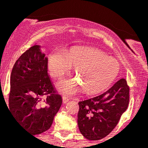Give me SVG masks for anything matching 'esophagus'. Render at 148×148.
<instances>
[{
  "instance_id": "obj_1",
  "label": "esophagus",
  "mask_w": 148,
  "mask_h": 148,
  "mask_svg": "<svg viewBox=\"0 0 148 148\" xmlns=\"http://www.w3.org/2000/svg\"><path fill=\"white\" fill-rule=\"evenodd\" d=\"M69 99L66 96L62 97V101H63V103H66L69 101Z\"/></svg>"
}]
</instances>
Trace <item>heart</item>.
<instances>
[{"label":"heart","instance_id":"1","mask_svg":"<svg viewBox=\"0 0 148 148\" xmlns=\"http://www.w3.org/2000/svg\"><path fill=\"white\" fill-rule=\"evenodd\" d=\"M75 67L77 79L64 80L58 84V89L68 95L75 94L81 88L89 94L103 91L118 76L120 65L113 58L97 49L78 47L66 54L59 51L49 56V69L54 78L61 79Z\"/></svg>","mask_w":148,"mask_h":148}]
</instances>
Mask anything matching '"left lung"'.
Returning <instances> with one entry per match:
<instances>
[{
    "label": "left lung",
    "instance_id": "obj_1",
    "mask_svg": "<svg viewBox=\"0 0 148 148\" xmlns=\"http://www.w3.org/2000/svg\"><path fill=\"white\" fill-rule=\"evenodd\" d=\"M130 102V87L125 79L103 94L79 101L78 125L86 138L98 140L114 130Z\"/></svg>",
    "mask_w": 148,
    "mask_h": 148
}]
</instances>
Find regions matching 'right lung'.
I'll return each mask as SVG.
<instances>
[{"mask_svg": "<svg viewBox=\"0 0 148 148\" xmlns=\"http://www.w3.org/2000/svg\"><path fill=\"white\" fill-rule=\"evenodd\" d=\"M35 45L16 61L10 76L9 111L33 136L46 132L62 103L48 74V58Z\"/></svg>", "mask_w": 148, "mask_h": 148, "instance_id": "add662e5", "label": "right lung"}]
</instances>
